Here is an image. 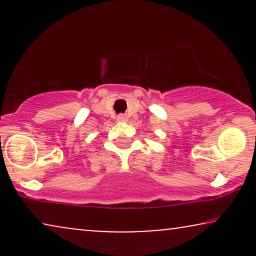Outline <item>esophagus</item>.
Masks as SVG:
<instances>
[{
    "label": "esophagus",
    "mask_w": 256,
    "mask_h": 256,
    "mask_svg": "<svg viewBox=\"0 0 256 256\" xmlns=\"http://www.w3.org/2000/svg\"><path fill=\"white\" fill-rule=\"evenodd\" d=\"M127 118H128V116L126 114H118V122H124V121H127Z\"/></svg>",
    "instance_id": "esophagus-1"
}]
</instances>
